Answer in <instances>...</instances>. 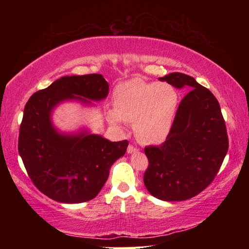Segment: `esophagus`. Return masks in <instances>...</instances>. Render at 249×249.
Returning <instances> with one entry per match:
<instances>
[{"mask_svg": "<svg viewBox=\"0 0 249 249\" xmlns=\"http://www.w3.org/2000/svg\"><path fill=\"white\" fill-rule=\"evenodd\" d=\"M138 149L136 148V147H134L132 145H129L127 147V154H133V153H137Z\"/></svg>", "mask_w": 249, "mask_h": 249, "instance_id": "obj_1", "label": "esophagus"}]
</instances>
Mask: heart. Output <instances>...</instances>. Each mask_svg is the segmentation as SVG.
I'll return each instance as SVG.
<instances>
[{
  "mask_svg": "<svg viewBox=\"0 0 249 249\" xmlns=\"http://www.w3.org/2000/svg\"><path fill=\"white\" fill-rule=\"evenodd\" d=\"M178 104L179 94L174 86L135 78L116 87L114 108L107 111V120L119 127L125 122L134 123L142 142L160 144L170 134Z\"/></svg>",
  "mask_w": 249,
  "mask_h": 249,
  "instance_id": "b5f03b06",
  "label": "heart"
}]
</instances>
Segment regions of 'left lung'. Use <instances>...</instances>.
Returning a JSON list of instances; mask_svg holds the SVG:
<instances>
[{
	"label": "left lung",
	"mask_w": 249,
	"mask_h": 249,
	"mask_svg": "<svg viewBox=\"0 0 249 249\" xmlns=\"http://www.w3.org/2000/svg\"><path fill=\"white\" fill-rule=\"evenodd\" d=\"M177 89H190L180 102L170 134L160 146H148L145 187L162 201H183L215 178L229 149L226 126L212 92L180 72L159 78Z\"/></svg>",
	"instance_id": "left-lung-1"
}]
</instances>
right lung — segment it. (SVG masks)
I'll return each mask as SVG.
<instances>
[{
  "label": "right lung",
  "mask_w": 249,
  "mask_h": 249,
  "mask_svg": "<svg viewBox=\"0 0 249 249\" xmlns=\"http://www.w3.org/2000/svg\"><path fill=\"white\" fill-rule=\"evenodd\" d=\"M108 94L101 74L66 75L34 93L25 105L18 153L29 178L39 191L60 203H81L98 196L109 169L123 157L128 142H109L83 127L59 130L53 112L59 104L79 102L94 107Z\"/></svg>",
  "instance_id": "add662e5"
}]
</instances>
